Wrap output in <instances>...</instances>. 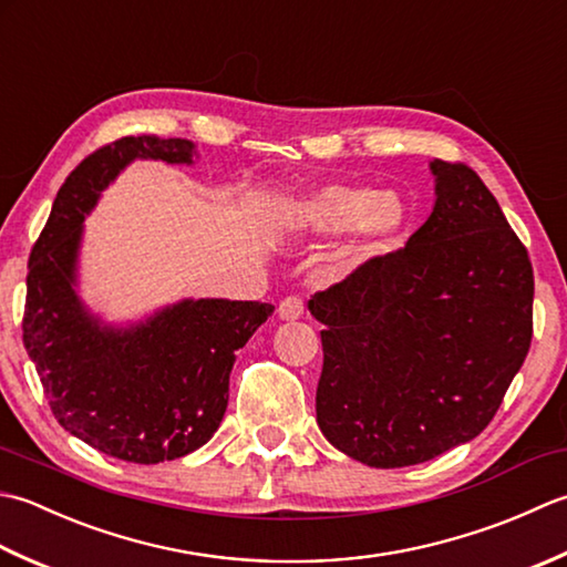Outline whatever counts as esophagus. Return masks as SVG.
I'll return each instance as SVG.
<instances>
[{
	"label": "esophagus",
	"instance_id": "34e87169",
	"mask_svg": "<svg viewBox=\"0 0 567 567\" xmlns=\"http://www.w3.org/2000/svg\"><path fill=\"white\" fill-rule=\"evenodd\" d=\"M303 313H306V303L300 296H286L279 303V316L284 320H298Z\"/></svg>",
	"mask_w": 567,
	"mask_h": 567
}]
</instances>
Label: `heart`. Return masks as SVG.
<instances>
[{"label":"heart","instance_id":"1","mask_svg":"<svg viewBox=\"0 0 567 567\" xmlns=\"http://www.w3.org/2000/svg\"><path fill=\"white\" fill-rule=\"evenodd\" d=\"M288 219L296 229L313 235L350 227L357 247L372 249L396 233L403 207L391 193H372L360 186H326L293 200Z\"/></svg>","mask_w":567,"mask_h":567}]
</instances>
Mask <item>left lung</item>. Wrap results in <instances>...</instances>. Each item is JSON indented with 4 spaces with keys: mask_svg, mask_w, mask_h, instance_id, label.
<instances>
[{
    "mask_svg": "<svg viewBox=\"0 0 567 567\" xmlns=\"http://www.w3.org/2000/svg\"><path fill=\"white\" fill-rule=\"evenodd\" d=\"M435 207L406 247L318 291L328 441L369 467L443 455L487 429L534 334V269L467 164H431Z\"/></svg>",
    "mask_w": 567,
    "mask_h": 567,
    "instance_id": "8db88e82",
    "label": "left lung"
}]
</instances>
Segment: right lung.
Listing matches in <instances>:
<instances>
[{"label":"right lung","instance_id":"obj_1","mask_svg":"<svg viewBox=\"0 0 567 567\" xmlns=\"http://www.w3.org/2000/svg\"><path fill=\"white\" fill-rule=\"evenodd\" d=\"M186 138L122 136L65 178L29 257L21 332L55 421L100 453L156 465L210 441L235 354L274 313L259 300H183L130 330L100 328L73 284L83 219L134 158L190 164Z\"/></svg>","mask_w":567,"mask_h":567}]
</instances>
